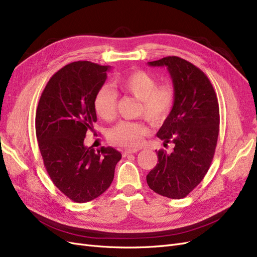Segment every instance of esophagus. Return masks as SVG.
Masks as SVG:
<instances>
[{
	"mask_svg": "<svg viewBox=\"0 0 257 257\" xmlns=\"http://www.w3.org/2000/svg\"><path fill=\"white\" fill-rule=\"evenodd\" d=\"M138 152H139V150H125V151L122 152V157H126L129 154H136Z\"/></svg>",
	"mask_w": 257,
	"mask_h": 257,
	"instance_id": "34e87169",
	"label": "esophagus"
}]
</instances>
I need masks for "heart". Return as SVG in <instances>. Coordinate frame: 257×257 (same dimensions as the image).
<instances>
[{"label":"heart","mask_w":257,"mask_h":257,"mask_svg":"<svg viewBox=\"0 0 257 257\" xmlns=\"http://www.w3.org/2000/svg\"><path fill=\"white\" fill-rule=\"evenodd\" d=\"M114 85L123 94L140 100L138 114L153 123H162L168 119L175 104L176 94L169 83L158 84L157 79L144 70L131 71L114 80ZM117 93L110 86L99 87L94 97V109L98 116L111 121L116 116ZM148 134L144 121L121 120L109 132L112 143L122 147L137 148Z\"/></svg>","instance_id":"b5f03b06"}]
</instances>
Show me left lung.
<instances>
[{
	"label": "left lung",
	"mask_w": 257,
	"mask_h": 257,
	"mask_svg": "<svg viewBox=\"0 0 257 257\" xmlns=\"http://www.w3.org/2000/svg\"><path fill=\"white\" fill-rule=\"evenodd\" d=\"M148 65L168 67L176 99L157 134L164 146L175 147L171 154L157 152L158 163L146 176L147 185L156 193L179 200L201 183L213 159L220 125L218 98L206 74L184 59L167 56Z\"/></svg>",
	"instance_id": "8db88e82"
}]
</instances>
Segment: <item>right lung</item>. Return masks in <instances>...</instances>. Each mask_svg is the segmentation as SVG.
Returning <instances> with one entry per match:
<instances>
[{"label":"right lung","instance_id":"1","mask_svg":"<svg viewBox=\"0 0 257 257\" xmlns=\"http://www.w3.org/2000/svg\"><path fill=\"white\" fill-rule=\"evenodd\" d=\"M109 66L78 61L55 72L40 96L35 129L44 165L52 183L76 203L101 195L110 187L121 154L112 147L84 145L97 121L94 97Z\"/></svg>","mask_w":257,"mask_h":257}]
</instances>
